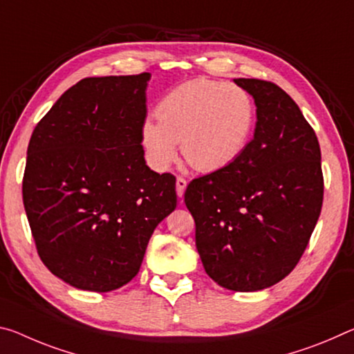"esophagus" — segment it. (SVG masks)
<instances>
[{"mask_svg":"<svg viewBox=\"0 0 354 354\" xmlns=\"http://www.w3.org/2000/svg\"><path fill=\"white\" fill-rule=\"evenodd\" d=\"M186 187H187V181L184 178H178L176 179V195L179 198L184 197V192H186Z\"/></svg>","mask_w":354,"mask_h":354,"instance_id":"34e87169","label":"esophagus"}]
</instances>
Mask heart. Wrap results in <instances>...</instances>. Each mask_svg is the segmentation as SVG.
Listing matches in <instances>:
<instances>
[{
	"instance_id": "1",
	"label": "heart",
	"mask_w": 354,
	"mask_h": 354,
	"mask_svg": "<svg viewBox=\"0 0 354 354\" xmlns=\"http://www.w3.org/2000/svg\"><path fill=\"white\" fill-rule=\"evenodd\" d=\"M159 124L147 120L142 145L156 170L175 160L176 143L195 170L211 173L232 165L243 154L255 124V105L243 88L192 80L167 93L156 106Z\"/></svg>"
}]
</instances>
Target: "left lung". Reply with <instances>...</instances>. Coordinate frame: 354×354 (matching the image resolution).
I'll use <instances>...</instances> for the list:
<instances>
[{
  "mask_svg": "<svg viewBox=\"0 0 354 354\" xmlns=\"http://www.w3.org/2000/svg\"><path fill=\"white\" fill-rule=\"evenodd\" d=\"M257 106L254 140L227 168L194 179L184 203L205 271L232 291L272 287L293 271L323 205L315 132L282 88L236 78Z\"/></svg>",
  "mask_w": 354,
  "mask_h": 354,
  "instance_id": "1",
  "label": "left lung"
}]
</instances>
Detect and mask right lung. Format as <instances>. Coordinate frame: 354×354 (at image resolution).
Listing matches in <instances>:
<instances>
[{
  "mask_svg": "<svg viewBox=\"0 0 354 354\" xmlns=\"http://www.w3.org/2000/svg\"><path fill=\"white\" fill-rule=\"evenodd\" d=\"M149 78H83L28 145L24 205L37 254L78 290L105 293L131 282L151 234L176 207L175 176L145 160Z\"/></svg>",
  "mask_w": 354,
  "mask_h": 354,
  "instance_id": "right-lung-1",
  "label": "right lung"
}]
</instances>
